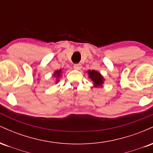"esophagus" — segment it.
I'll return each mask as SVG.
<instances>
[{
	"instance_id": "obj_1",
	"label": "esophagus",
	"mask_w": 153,
	"mask_h": 153,
	"mask_svg": "<svg viewBox=\"0 0 153 153\" xmlns=\"http://www.w3.org/2000/svg\"><path fill=\"white\" fill-rule=\"evenodd\" d=\"M73 68H74L75 70H80V68H82L81 66V64H75L74 66H73Z\"/></svg>"
}]
</instances>
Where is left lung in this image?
Returning a JSON list of instances; mask_svg holds the SVG:
<instances>
[{"label":"left lung","mask_w":153,"mask_h":153,"mask_svg":"<svg viewBox=\"0 0 153 153\" xmlns=\"http://www.w3.org/2000/svg\"><path fill=\"white\" fill-rule=\"evenodd\" d=\"M88 73L89 78L94 82L95 87H99L102 85L104 79H103L102 75L100 74L99 73H98L97 71H94V70L93 71H88Z\"/></svg>","instance_id":"1"}]
</instances>
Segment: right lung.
<instances>
[{
	"mask_svg": "<svg viewBox=\"0 0 153 153\" xmlns=\"http://www.w3.org/2000/svg\"><path fill=\"white\" fill-rule=\"evenodd\" d=\"M60 74H61V70H59V71H55V73H54V76H56L57 78H59V77H60ZM58 82V80L56 81V82Z\"/></svg>",
	"mask_w": 153,
	"mask_h": 153,
	"instance_id": "1",
	"label": "right lung"
}]
</instances>
